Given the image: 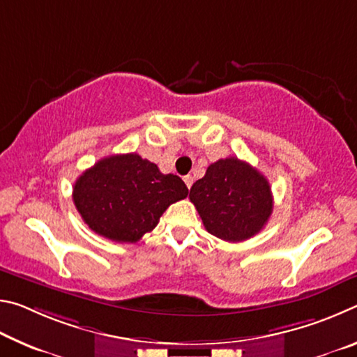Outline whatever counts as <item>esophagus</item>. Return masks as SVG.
I'll use <instances>...</instances> for the list:
<instances>
[{"label":"esophagus","mask_w":357,"mask_h":357,"mask_svg":"<svg viewBox=\"0 0 357 357\" xmlns=\"http://www.w3.org/2000/svg\"><path fill=\"white\" fill-rule=\"evenodd\" d=\"M184 183L187 185V189H190L192 184H193V178L190 176V174H187V176H184Z\"/></svg>","instance_id":"34e87169"}]
</instances>
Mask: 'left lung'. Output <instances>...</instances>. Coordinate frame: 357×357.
<instances>
[{"instance_id":"left-lung-1","label":"left lung","mask_w":357,"mask_h":357,"mask_svg":"<svg viewBox=\"0 0 357 357\" xmlns=\"http://www.w3.org/2000/svg\"><path fill=\"white\" fill-rule=\"evenodd\" d=\"M189 198L204 228L228 243L255 236L273 214V192L268 179L238 157L211 164L206 174L190 187Z\"/></svg>"}]
</instances>
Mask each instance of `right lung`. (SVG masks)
I'll use <instances>...</instances> for the list:
<instances>
[{"label":"right lung","mask_w":357,"mask_h":357,"mask_svg":"<svg viewBox=\"0 0 357 357\" xmlns=\"http://www.w3.org/2000/svg\"><path fill=\"white\" fill-rule=\"evenodd\" d=\"M189 193L176 174L135 153L100 159L75 181V208L84 223L114 243H137L153 231L172 203Z\"/></svg>","instance_id":"1"}]
</instances>
